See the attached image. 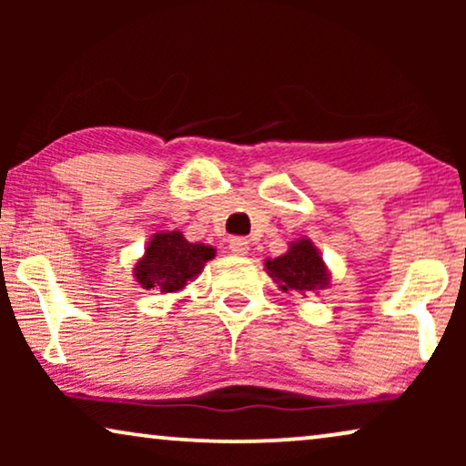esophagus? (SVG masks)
<instances>
[{"mask_svg":"<svg viewBox=\"0 0 466 466\" xmlns=\"http://www.w3.org/2000/svg\"><path fill=\"white\" fill-rule=\"evenodd\" d=\"M228 248H231L233 254L244 257V254H248V250H250V241H248L246 238H231V241H228Z\"/></svg>","mask_w":466,"mask_h":466,"instance_id":"esophagus-1","label":"esophagus"}]
</instances>
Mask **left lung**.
Segmentation results:
<instances>
[{
    "label": "left lung",
    "instance_id": "1",
    "mask_svg": "<svg viewBox=\"0 0 466 466\" xmlns=\"http://www.w3.org/2000/svg\"><path fill=\"white\" fill-rule=\"evenodd\" d=\"M265 269L284 292H299L303 297L329 289L330 282V273L320 252L308 238L290 241L289 252L282 257L267 258Z\"/></svg>",
    "mask_w": 466,
    "mask_h": 466
}]
</instances>
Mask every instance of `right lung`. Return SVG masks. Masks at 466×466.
Listing matches in <instances>:
<instances>
[{
    "label": "right lung",
    "mask_w": 466,
    "mask_h": 466,
    "mask_svg": "<svg viewBox=\"0 0 466 466\" xmlns=\"http://www.w3.org/2000/svg\"><path fill=\"white\" fill-rule=\"evenodd\" d=\"M214 257L212 246L190 244L180 231H163L152 235L144 257L133 267V276L146 290L177 292Z\"/></svg>",
    "instance_id": "add662e5"
}]
</instances>
